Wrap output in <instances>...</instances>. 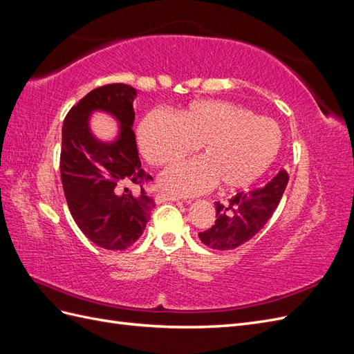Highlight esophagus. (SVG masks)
Returning <instances> with one entry per match:
<instances>
[{
	"mask_svg": "<svg viewBox=\"0 0 354 354\" xmlns=\"http://www.w3.org/2000/svg\"><path fill=\"white\" fill-rule=\"evenodd\" d=\"M155 201H156L158 203H160V202H168V201H171V202H178L180 198L173 196V195H167V194H158V195L155 196Z\"/></svg>",
	"mask_w": 354,
	"mask_h": 354,
	"instance_id": "34e87169",
	"label": "esophagus"
}]
</instances>
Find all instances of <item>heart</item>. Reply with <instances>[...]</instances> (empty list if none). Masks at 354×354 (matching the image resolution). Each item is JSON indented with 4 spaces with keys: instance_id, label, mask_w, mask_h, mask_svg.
<instances>
[{
    "instance_id": "obj_1",
    "label": "heart",
    "mask_w": 354,
    "mask_h": 354,
    "mask_svg": "<svg viewBox=\"0 0 354 354\" xmlns=\"http://www.w3.org/2000/svg\"><path fill=\"white\" fill-rule=\"evenodd\" d=\"M137 145L151 165L162 167L194 153L164 171L159 186L177 196H195L220 183L221 189L239 190L259 180L282 146L276 121L255 116L250 109L223 100H198L177 116L149 113L137 128Z\"/></svg>"
}]
</instances>
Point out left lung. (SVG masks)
<instances>
[{"label": "left lung", "mask_w": 354, "mask_h": 354, "mask_svg": "<svg viewBox=\"0 0 354 354\" xmlns=\"http://www.w3.org/2000/svg\"><path fill=\"white\" fill-rule=\"evenodd\" d=\"M288 173L279 171L260 189L238 194L227 203L216 202V223L199 233L208 248L227 251L254 238L273 216L288 185Z\"/></svg>", "instance_id": "1"}]
</instances>
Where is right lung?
<instances>
[{
  "label": "right lung",
  "mask_w": 354,
  "mask_h": 354,
  "mask_svg": "<svg viewBox=\"0 0 354 354\" xmlns=\"http://www.w3.org/2000/svg\"><path fill=\"white\" fill-rule=\"evenodd\" d=\"M137 90L109 84L90 91L69 111L62 128L60 174L69 211L81 232L104 250L122 251L131 246L151 220L155 207L143 185L152 177L138 159L133 131V103ZM95 111L112 115L118 133L102 141L89 127ZM128 185L142 189L136 198Z\"/></svg>",
  "instance_id": "obj_1"
}]
</instances>
